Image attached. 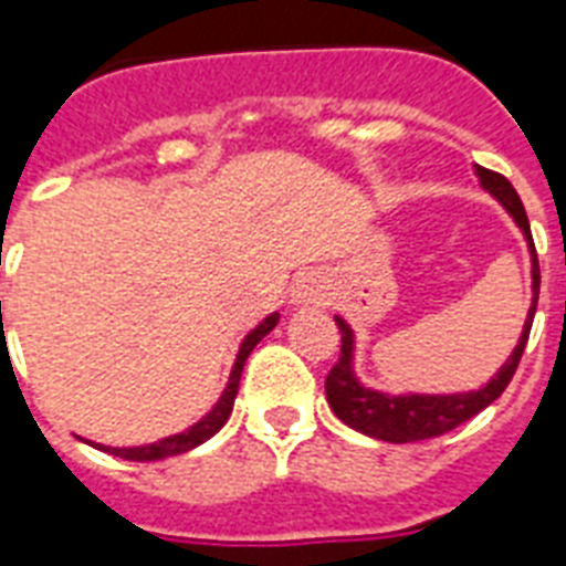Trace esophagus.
I'll return each mask as SVG.
<instances>
[{
  "label": "esophagus",
  "instance_id": "esophagus-1",
  "mask_svg": "<svg viewBox=\"0 0 566 566\" xmlns=\"http://www.w3.org/2000/svg\"><path fill=\"white\" fill-rule=\"evenodd\" d=\"M293 293H296V300H308V296H314V287H311V284H305V282H302L300 284V287H296V291H293Z\"/></svg>",
  "mask_w": 566,
  "mask_h": 566
}]
</instances>
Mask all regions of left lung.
Returning a JSON list of instances; mask_svg holds the SVG:
<instances>
[{
    "instance_id": "obj_1",
    "label": "left lung",
    "mask_w": 566,
    "mask_h": 566,
    "mask_svg": "<svg viewBox=\"0 0 566 566\" xmlns=\"http://www.w3.org/2000/svg\"><path fill=\"white\" fill-rule=\"evenodd\" d=\"M475 176L482 181V188L491 196H496L505 211L514 217L523 234L528 240V249H532V291H535V300H532V308H528L526 326H523V335H520L514 353L502 370L482 387V390H470V394H447V396H429V394H405V396H390L378 394L364 387L353 373V328L346 326V319L335 317L337 328H340V358L328 370L326 376V399L332 405V411L340 417V420L349 426V429L361 431L367 438L387 440V443H411V440H429L438 438V434H447V431L458 429L461 422H467L470 417H475L479 411H484L493 399H500L502 390L509 387V381L517 373V364L523 358V349H526L528 332H532V319H535L537 308V293H541V266H537V252L535 240H532V229H528L526 208L520 202L517 190L511 188V181L505 176L493 170H484V167H475Z\"/></svg>"
}]
</instances>
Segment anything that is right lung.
I'll return each mask as SVG.
<instances>
[{
  "mask_svg": "<svg viewBox=\"0 0 566 566\" xmlns=\"http://www.w3.org/2000/svg\"><path fill=\"white\" fill-rule=\"evenodd\" d=\"M275 323H279V314H270L261 326H255L252 332H249L247 340L240 344L238 361H234V370H231L229 385H226V390H222L220 402L213 405V411L205 413L202 420L196 422V426H190V429L181 431V434H170V438L158 440V443H149V447H128V449L99 447V449H105V452H111V455L126 458V461H158V458L190 452L193 447H199V443H205L208 438H213V434L226 426L231 408H234V396H238V387H240V373H243V364H247L249 353H252V349H255V346L261 344L270 332H273Z\"/></svg>",
  "mask_w": 566,
  "mask_h": 566,
  "instance_id": "right-lung-1",
  "label": "right lung"
}]
</instances>
